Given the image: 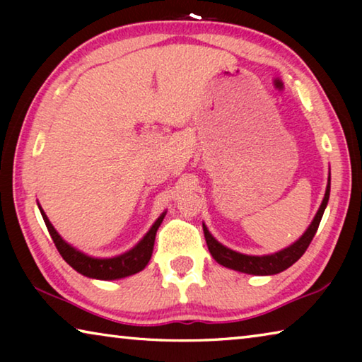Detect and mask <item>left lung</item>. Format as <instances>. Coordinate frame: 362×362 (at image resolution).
I'll list each match as a JSON object with an SVG mask.
<instances>
[{
    "mask_svg": "<svg viewBox=\"0 0 362 362\" xmlns=\"http://www.w3.org/2000/svg\"><path fill=\"white\" fill-rule=\"evenodd\" d=\"M329 194H330V174L327 179L326 193H324L322 203L316 212L313 222L310 223L308 228H306V231L296 243H292L291 246L278 250V252L268 254V255H247V254L236 252V250L223 246L222 243H218L216 238L211 235V231L207 230V226L203 223L204 238H206L207 247H209V252L217 263H220V265H223L226 268L235 269V272L255 274V276H272V274H278L281 272H284V269L292 267L293 263H296L300 257L305 254V250L308 249L311 240H313V236L316 235L317 226H320L322 214L326 211V206L329 203Z\"/></svg>",
    "mask_w": 362,
    "mask_h": 362,
    "instance_id": "obj_1",
    "label": "left lung"
}]
</instances>
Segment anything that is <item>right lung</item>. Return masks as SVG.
I'll return each mask as SVG.
<instances>
[{
	"label": "right lung",
	"instance_id": "add662e5",
	"mask_svg": "<svg viewBox=\"0 0 362 362\" xmlns=\"http://www.w3.org/2000/svg\"><path fill=\"white\" fill-rule=\"evenodd\" d=\"M40 212L42 218H45V223L49 230V235H51L54 244H56L57 250L60 255L64 257V260L69 263V265L76 269L78 273H81L83 276L93 278V279H102V281H115L121 278H127L131 274H136L148 265L153 254V246H155V238L159 225L163 223V218L166 217V212L164 211L161 216L156 218V222L151 225V228L145 233V236L140 240L136 246L132 249L126 250L119 255L115 257H93L81 252L76 247H73L71 244L66 243L62 236L59 235L57 230L54 228L52 223L49 222L46 212L42 211V207L38 204Z\"/></svg>",
	"mask_w": 362,
	"mask_h": 362
}]
</instances>
